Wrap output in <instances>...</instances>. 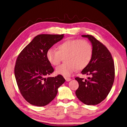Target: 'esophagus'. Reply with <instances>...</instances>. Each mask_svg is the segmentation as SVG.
Returning a JSON list of instances; mask_svg holds the SVG:
<instances>
[{
  "instance_id": "esophagus-1",
  "label": "esophagus",
  "mask_w": 127,
  "mask_h": 127,
  "mask_svg": "<svg viewBox=\"0 0 127 127\" xmlns=\"http://www.w3.org/2000/svg\"><path fill=\"white\" fill-rule=\"evenodd\" d=\"M64 78H65V79H66L67 82H69V81H70V80H71V79L70 78L67 77H64Z\"/></svg>"
}]
</instances>
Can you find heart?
<instances>
[{
    "mask_svg": "<svg viewBox=\"0 0 127 127\" xmlns=\"http://www.w3.org/2000/svg\"><path fill=\"white\" fill-rule=\"evenodd\" d=\"M93 55V47L85 40H67L59 44L58 51L50 48L46 53L49 63L53 66L58 65L61 58L65 57V63L56 68L57 74L69 76L73 72L83 69L89 64Z\"/></svg>",
    "mask_w": 127,
    "mask_h": 127,
    "instance_id": "1",
    "label": "heart"
}]
</instances>
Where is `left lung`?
I'll list each match as a JSON object with an SVG mask.
<instances>
[{
	"instance_id": "1",
	"label": "left lung",
	"mask_w": 127,
	"mask_h": 127,
	"mask_svg": "<svg viewBox=\"0 0 127 127\" xmlns=\"http://www.w3.org/2000/svg\"><path fill=\"white\" fill-rule=\"evenodd\" d=\"M91 42L93 55L90 63L82 71L83 75L90 76L88 79L77 77L79 84L76 96L86 105H97L104 99L113 84L115 69L110 52L101 42L91 35H83Z\"/></svg>"
}]
</instances>
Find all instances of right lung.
Instances as JSON below:
<instances>
[{"instance_id": "right-lung-1", "label": "right lung", "mask_w": 127, "mask_h": 127, "mask_svg": "<svg viewBox=\"0 0 127 127\" xmlns=\"http://www.w3.org/2000/svg\"><path fill=\"white\" fill-rule=\"evenodd\" d=\"M64 34H40L27 45L17 57L14 73L22 96L30 104L43 106L55 98L58 88L65 82L58 75L50 77L54 71L46 53L64 37Z\"/></svg>"}]
</instances>
